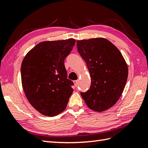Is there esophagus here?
Here are the masks:
<instances>
[{"instance_id": "1", "label": "esophagus", "mask_w": 148, "mask_h": 148, "mask_svg": "<svg viewBox=\"0 0 148 148\" xmlns=\"http://www.w3.org/2000/svg\"><path fill=\"white\" fill-rule=\"evenodd\" d=\"M73 82H74V86H75V87H77V86H78V81H77V80H75V81H74Z\"/></svg>"}]
</instances>
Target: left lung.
<instances>
[{
    "label": "left lung",
    "mask_w": 148,
    "mask_h": 148,
    "mask_svg": "<svg viewBox=\"0 0 148 148\" xmlns=\"http://www.w3.org/2000/svg\"><path fill=\"white\" fill-rule=\"evenodd\" d=\"M77 47L91 79L89 89L81 95L91 110L106 111L123 92L128 75L127 64L119 49L104 38L77 40Z\"/></svg>",
    "instance_id": "8db88e82"
}]
</instances>
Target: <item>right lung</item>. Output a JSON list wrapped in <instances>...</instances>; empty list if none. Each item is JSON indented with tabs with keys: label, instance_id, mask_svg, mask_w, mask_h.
<instances>
[{
	"label": "right lung",
	"instance_id": "add662e5",
	"mask_svg": "<svg viewBox=\"0 0 148 148\" xmlns=\"http://www.w3.org/2000/svg\"><path fill=\"white\" fill-rule=\"evenodd\" d=\"M75 43L74 39L44 41L25 56L21 65L22 88L34 108L47 116L66 109L73 92L64 60Z\"/></svg>",
	"mask_w": 148,
	"mask_h": 148
}]
</instances>
